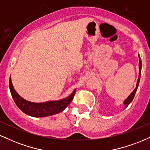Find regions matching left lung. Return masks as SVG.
<instances>
[{"label":"left lung","instance_id":"8db88e82","mask_svg":"<svg viewBox=\"0 0 150 150\" xmlns=\"http://www.w3.org/2000/svg\"><path fill=\"white\" fill-rule=\"evenodd\" d=\"M138 57H139V77H138V80H137V85H136L135 89H134L133 91H132V92L130 94V95L128 96V97L127 98V99L124 101V102H123V104L125 105V106H126V107L128 106L129 104H130V103L132 102V99H133L134 97H135V94L136 93V91H137V87H138L139 82H140V75H141V68H142V61H141V58H140V55H138Z\"/></svg>","mask_w":150,"mask_h":150}]
</instances>
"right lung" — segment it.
I'll list each match as a JSON object with an SVG mask.
<instances>
[{
    "label": "right lung",
    "mask_w": 150,
    "mask_h": 150,
    "mask_svg": "<svg viewBox=\"0 0 150 150\" xmlns=\"http://www.w3.org/2000/svg\"><path fill=\"white\" fill-rule=\"evenodd\" d=\"M10 90L13 99L18 107L26 114L34 117H45L56 114L63 111L73 100L76 89L69 97L59 101H51L44 103H34L28 101L20 97L13 87L10 77Z\"/></svg>",
    "instance_id": "obj_1"
}]
</instances>
